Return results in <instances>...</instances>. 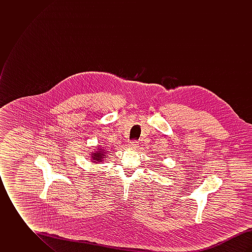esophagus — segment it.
Instances as JSON below:
<instances>
[{
  "label": "esophagus",
  "instance_id": "obj_1",
  "mask_svg": "<svg viewBox=\"0 0 252 252\" xmlns=\"http://www.w3.org/2000/svg\"><path fill=\"white\" fill-rule=\"evenodd\" d=\"M138 145H139V143L137 141H132V142L128 144V146L131 147V148H137Z\"/></svg>",
  "mask_w": 252,
  "mask_h": 252
}]
</instances>
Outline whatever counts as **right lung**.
<instances>
[{"label":"right lung","instance_id":"right-lung-1","mask_svg":"<svg viewBox=\"0 0 252 252\" xmlns=\"http://www.w3.org/2000/svg\"><path fill=\"white\" fill-rule=\"evenodd\" d=\"M106 150H103L102 148H97V150L93 152V154L91 155L92 156V161L93 162H102L103 159L106 158Z\"/></svg>","mask_w":252,"mask_h":252}]
</instances>
